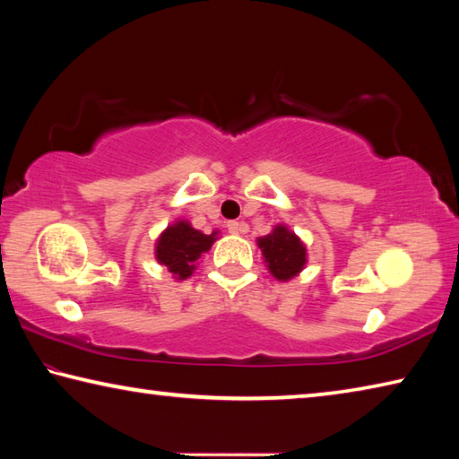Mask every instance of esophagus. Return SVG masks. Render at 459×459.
Wrapping results in <instances>:
<instances>
[{
    "mask_svg": "<svg viewBox=\"0 0 459 459\" xmlns=\"http://www.w3.org/2000/svg\"><path fill=\"white\" fill-rule=\"evenodd\" d=\"M227 229L230 235H243V232H247V224L245 222H237V221H230L227 224Z\"/></svg>",
    "mask_w": 459,
    "mask_h": 459,
    "instance_id": "esophagus-1",
    "label": "esophagus"
}]
</instances>
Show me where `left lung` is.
<instances>
[{
	"label": "left lung",
	"mask_w": 459,
	"mask_h": 459,
	"mask_svg": "<svg viewBox=\"0 0 459 459\" xmlns=\"http://www.w3.org/2000/svg\"><path fill=\"white\" fill-rule=\"evenodd\" d=\"M257 245L267 263L269 273L279 281H290L306 267L307 248L285 224H277L269 235L259 237Z\"/></svg>",
	"instance_id": "1"
}]
</instances>
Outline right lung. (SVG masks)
<instances>
[{
    "mask_svg": "<svg viewBox=\"0 0 459 459\" xmlns=\"http://www.w3.org/2000/svg\"><path fill=\"white\" fill-rule=\"evenodd\" d=\"M219 230L204 235L188 221H176L155 240V259L164 265L174 279H188L202 255L211 251Z\"/></svg>",
    "mask_w": 459,
    "mask_h": 459,
    "instance_id": "obj_1",
    "label": "right lung"
}]
</instances>
